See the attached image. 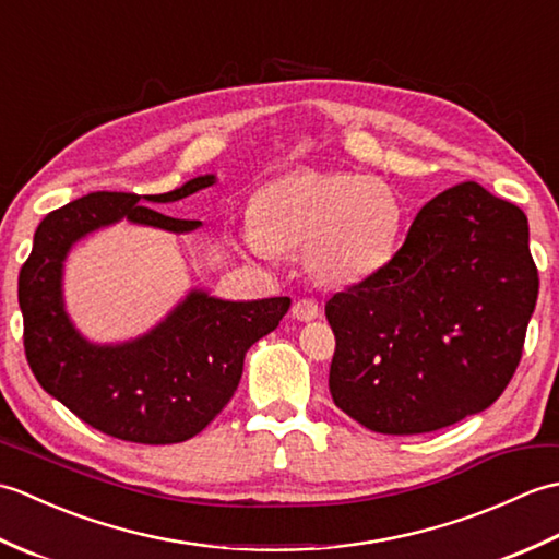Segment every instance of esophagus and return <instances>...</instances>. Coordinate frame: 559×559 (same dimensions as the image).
Returning <instances> with one entry per match:
<instances>
[{
  "mask_svg": "<svg viewBox=\"0 0 559 559\" xmlns=\"http://www.w3.org/2000/svg\"><path fill=\"white\" fill-rule=\"evenodd\" d=\"M293 317L300 319V322H312L319 317V305L312 298H302L293 305Z\"/></svg>",
  "mask_w": 559,
  "mask_h": 559,
  "instance_id": "esophagus-1",
  "label": "esophagus"
}]
</instances>
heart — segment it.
<instances>
[{
    "label": "heart",
    "mask_w": 559,
    "mask_h": 559,
    "mask_svg": "<svg viewBox=\"0 0 559 559\" xmlns=\"http://www.w3.org/2000/svg\"><path fill=\"white\" fill-rule=\"evenodd\" d=\"M401 225V199L379 177L307 170L261 189L245 247L261 259L305 249L314 278L353 286L389 264Z\"/></svg>",
    "instance_id": "b5f03b06"
}]
</instances>
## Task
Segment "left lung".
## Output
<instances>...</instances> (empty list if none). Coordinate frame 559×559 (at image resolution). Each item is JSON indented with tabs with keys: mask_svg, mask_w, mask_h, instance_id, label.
<instances>
[{
	"mask_svg": "<svg viewBox=\"0 0 559 559\" xmlns=\"http://www.w3.org/2000/svg\"><path fill=\"white\" fill-rule=\"evenodd\" d=\"M538 300L526 213L478 182L437 194L372 278L336 293L329 391L382 435H423L500 399Z\"/></svg>",
	"mask_w": 559,
	"mask_h": 559,
	"instance_id": "1",
	"label": "left lung"
}]
</instances>
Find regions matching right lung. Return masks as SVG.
<instances>
[{
  "mask_svg": "<svg viewBox=\"0 0 559 559\" xmlns=\"http://www.w3.org/2000/svg\"><path fill=\"white\" fill-rule=\"evenodd\" d=\"M216 182V175L165 194L93 192L47 213L19 273L23 346L38 384L96 430L136 444H177L199 435L235 394L247 350L271 334L290 298L223 300L192 288L146 334L96 343L71 322L64 305V261L83 237L129 221L168 233H192L141 204H173Z\"/></svg>",
  "mask_w": 559,
  "mask_h": 559,
  "instance_id": "1",
  "label": "right lung"
}]
</instances>
